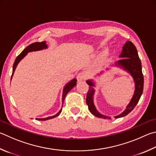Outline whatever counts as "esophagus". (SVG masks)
Here are the masks:
<instances>
[{
  "label": "esophagus",
  "mask_w": 156,
  "mask_h": 156,
  "mask_svg": "<svg viewBox=\"0 0 156 156\" xmlns=\"http://www.w3.org/2000/svg\"><path fill=\"white\" fill-rule=\"evenodd\" d=\"M76 78H77L78 82H80V81L85 80V79L87 78V76L85 75V73H84L81 72V73H78L77 76H76Z\"/></svg>",
  "instance_id": "esophagus-1"
}]
</instances>
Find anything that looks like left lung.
I'll use <instances>...</instances> for the list:
<instances>
[{
    "label": "left lung",
    "instance_id": "8db88e82",
    "mask_svg": "<svg viewBox=\"0 0 156 156\" xmlns=\"http://www.w3.org/2000/svg\"><path fill=\"white\" fill-rule=\"evenodd\" d=\"M119 57L121 58L120 60L116 61L114 64L110 65V67H106V72L109 71L111 67H117L118 68L125 71L132 76L134 83V92L132 95V98L130 100L129 104L126 107V109L117 116H115V118L123 117L128 115L132 110L134 108L137 103L139 101L143 91V84L144 78L142 73V66L141 61L138 55L137 50L134 44L130 41H127L122 47V50L120 53ZM105 73V71H102L100 73H98L95 76V78L100 77ZM87 83L89 84V90L87 95V104L88 105L89 111L93 115L98 118L108 119H110V117L102 115L98 111L96 108L94 104V95L95 93V87H96L97 82L94 79H89L87 80Z\"/></svg>",
    "mask_w": 156,
    "mask_h": 156
}]
</instances>
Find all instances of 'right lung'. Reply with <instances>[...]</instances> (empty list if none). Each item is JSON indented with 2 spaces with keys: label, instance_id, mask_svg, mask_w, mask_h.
<instances>
[{
  "label": "right lung",
  "instance_id": "1",
  "mask_svg": "<svg viewBox=\"0 0 156 156\" xmlns=\"http://www.w3.org/2000/svg\"><path fill=\"white\" fill-rule=\"evenodd\" d=\"M47 48H48V45L46 44V41L35 42V43H33L32 44L29 45V46H27L26 48H25L20 54V55L18 56V57L16 58L15 62H14L13 66V72H12V76H11V80L13 78V75L14 72H15V70L16 69L17 66H18V65L19 64L20 62L22 59H23L25 56L27 55L28 53L32 52H36V51H39V50H42ZM76 82H77V80H76V78H73L72 80L68 82V83L64 86L63 89V94H62V108H63L65 98H66V96L67 93L72 90V89H73V88L76 85ZM61 110H62V108H61V110H59L56 115L53 116H50V117H48L46 118H37L36 119L39 121H46L48 119H51L55 118L56 117H57L58 115H60V113L61 112Z\"/></svg>",
  "mask_w": 156,
  "mask_h": 156
}]
</instances>
